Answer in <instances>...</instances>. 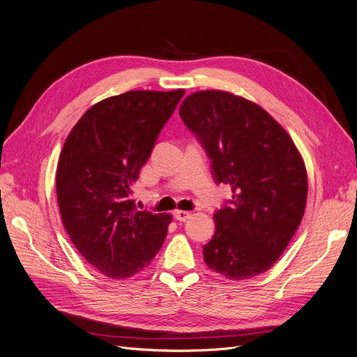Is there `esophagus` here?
<instances>
[{
  "label": "esophagus",
  "mask_w": 357,
  "mask_h": 357,
  "mask_svg": "<svg viewBox=\"0 0 357 357\" xmlns=\"http://www.w3.org/2000/svg\"><path fill=\"white\" fill-rule=\"evenodd\" d=\"M174 218H176L178 222H186V220L190 218V213H189V211H185V210H176V211H174Z\"/></svg>",
  "instance_id": "1"
}]
</instances>
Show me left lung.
Wrapping results in <instances>:
<instances>
[{
  "instance_id": "left-lung-1",
  "label": "left lung",
  "mask_w": 357,
  "mask_h": 357,
  "mask_svg": "<svg viewBox=\"0 0 357 357\" xmlns=\"http://www.w3.org/2000/svg\"><path fill=\"white\" fill-rule=\"evenodd\" d=\"M180 117L210 158L214 181L232 190L214 213L205 264L232 280L265 273L304 215L308 185L298 149L264 109L229 92L189 95Z\"/></svg>"
}]
</instances>
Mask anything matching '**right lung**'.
I'll return each mask as SVG.
<instances>
[{"label": "right lung", "mask_w": 357, "mask_h": 357, "mask_svg": "<svg viewBox=\"0 0 357 357\" xmlns=\"http://www.w3.org/2000/svg\"><path fill=\"white\" fill-rule=\"evenodd\" d=\"M185 91H131L86 112L63 143L56 195L75 248L107 277L146 268L164 244L169 214L138 211L131 186Z\"/></svg>", "instance_id": "add662e5"}]
</instances>
